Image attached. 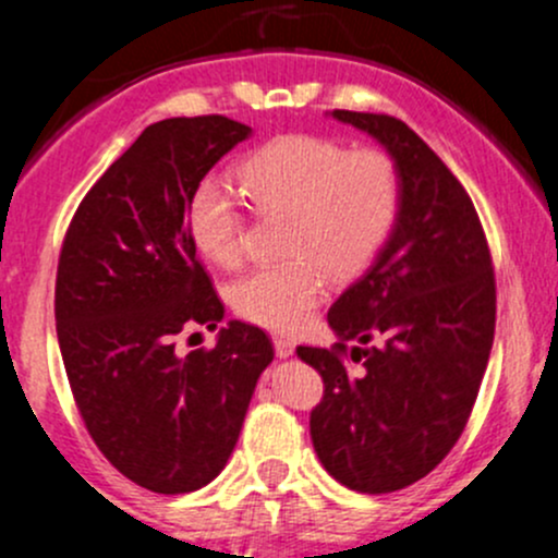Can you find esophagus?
<instances>
[{
	"label": "esophagus",
	"mask_w": 558,
	"mask_h": 558,
	"mask_svg": "<svg viewBox=\"0 0 558 558\" xmlns=\"http://www.w3.org/2000/svg\"><path fill=\"white\" fill-rule=\"evenodd\" d=\"M294 348H296V342L289 340V337H275V353H278L280 359L294 356Z\"/></svg>",
	"instance_id": "esophagus-1"
}]
</instances>
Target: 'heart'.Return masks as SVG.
Segmentation results:
<instances>
[{
	"instance_id": "obj_1",
	"label": "heart",
	"mask_w": 558,
	"mask_h": 558,
	"mask_svg": "<svg viewBox=\"0 0 558 558\" xmlns=\"http://www.w3.org/2000/svg\"><path fill=\"white\" fill-rule=\"evenodd\" d=\"M264 216H289L286 262L251 269L232 286V307L251 324L294 331L335 278L362 272L386 243L399 210V172L384 150H348L315 134L262 145L238 170ZM243 213L221 180H202L189 199V238L218 267L243 262Z\"/></svg>"
}]
</instances>
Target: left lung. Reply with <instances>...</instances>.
Returning a JSON list of instances; mask_svg holds the SVG:
<instances>
[{
  "label": "left lung",
  "instance_id": "left-lung-1",
  "mask_svg": "<svg viewBox=\"0 0 558 558\" xmlns=\"http://www.w3.org/2000/svg\"><path fill=\"white\" fill-rule=\"evenodd\" d=\"M329 116L386 150L399 210L367 272L329 307L335 348L300 345L296 356L324 378L311 413L324 470L353 492L388 494L429 475L464 432L492 353L497 291L472 199L435 150L399 118Z\"/></svg>",
  "mask_w": 558,
  "mask_h": 558
}]
</instances>
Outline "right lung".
<instances>
[{"label": "right lung", "instance_id": "1", "mask_svg": "<svg viewBox=\"0 0 558 558\" xmlns=\"http://www.w3.org/2000/svg\"><path fill=\"white\" fill-rule=\"evenodd\" d=\"M251 134L223 116L150 123L94 183L61 247L56 331L77 410L107 461L156 494L196 492L227 466L275 359L243 320L221 326L213 351H174L183 326L223 320L189 199Z\"/></svg>", "mask_w": 558, "mask_h": 558}]
</instances>
